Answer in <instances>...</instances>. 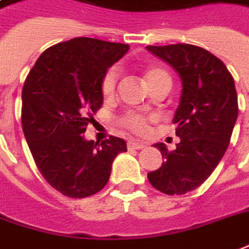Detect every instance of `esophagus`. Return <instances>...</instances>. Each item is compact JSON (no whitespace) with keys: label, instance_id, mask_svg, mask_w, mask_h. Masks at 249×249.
I'll return each mask as SVG.
<instances>
[{"label":"esophagus","instance_id":"34e87169","mask_svg":"<svg viewBox=\"0 0 249 249\" xmlns=\"http://www.w3.org/2000/svg\"><path fill=\"white\" fill-rule=\"evenodd\" d=\"M128 149H143L146 147V142L142 141H128L127 142Z\"/></svg>","mask_w":249,"mask_h":249}]
</instances>
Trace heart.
Wrapping results in <instances>:
<instances>
[{
    "label": "heart",
    "instance_id": "heart-1",
    "mask_svg": "<svg viewBox=\"0 0 249 249\" xmlns=\"http://www.w3.org/2000/svg\"><path fill=\"white\" fill-rule=\"evenodd\" d=\"M145 80H146L149 88L152 89L159 84L162 82H168L171 84V77L168 74L167 71L161 68L153 66V68H149L145 71ZM116 84H118V70L112 68L109 69L104 74L102 81V93L104 97H112L115 95V90H116ZM150 121L149 116L145 115L137 114V112H128L124 116H122L121 123L123 127L128 128L134 133H143L147 127V123Z\"/></svg>",
    "mask_w": 249,
    "mask_h": 249
}]
</instances>
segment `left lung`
Returning <instances> with one entry per match:
<instances>
[{"mask_svg": "<svg viewBox=\"0 0 249 249\" xmlns=\"http://www.w3.org/2000/svg\"><path fill=\"white\" fill-rule=\"evenodd\" d=\"M152 54L174 68L181 80V95L174 123L180 142L169 152L154 143L164 162L147 179L159 191L181 195L199 187L222 160L237 115L234 80L224 62L193 44L147 46Z\"/></svg>", "mask_w": 249, "mask_h": 249, "instance_id": "1", "label": "left lung"}]
</instances>
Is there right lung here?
Returning <instances> with one entry per match:
<instances>
[{
	"mask_svg": "<svg viewBox=\"0 0 249 249\" xmlns=\"http://www.w3.org/2000/svg\"><path fill=\"white\" fill-rule=\"evenodd\" d=\"M130 49L123 43L74 37L47 49L27 75L21 123L43 178L70 198H85L107 184L115 157L126 141L85 140L92 114L103 106L107 70Z\"/></svg>",
	"mask_w": 249,
	"mask_h": 249,
	"instance_id": "1",
	"label": "right lung"
}]
</instances>
